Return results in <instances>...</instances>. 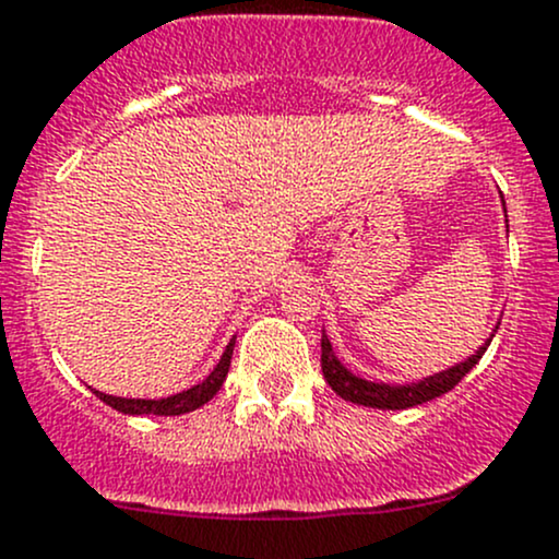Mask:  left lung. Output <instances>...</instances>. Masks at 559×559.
I'll use <instances>...</instances> for the list:
<instances>
[{
  "label": "left lung",
  "instance_id": "left-lung-1",
  "mask_svg": "<svg viewBox=\"0 0 559 559\" xmlns=\"http://www.w3.org/2000/svg\"><path fill=\"white\" fill-rule=\"evenodd\" d=\"M498 324L492 329V334L487 337V343L479 345V350L474 356H468L466 361L455 364V367L442 369L437 374H428V378L418 380V383H404V385H393V383H372V380H364L358 374L350 372V369L343 367L337 356H334L332 343H329L326 332L321 334V369H324L326 383L332 385V391L337 396H343L345 402L354 404H364V407H374V409H407V407H418L423 402H431V399L442 396L461 383L481 356H485L487 345L490 340L496 337Z\"/></svg>",
  "mask_w": 559,
  "mask_h": 559
}]
</instances>
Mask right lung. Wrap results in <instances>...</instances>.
<instances>
[{
	"mask_svg": "<svg viewBox=\"0 0 559 559\" xmlns=\"http://www.w3.org/2000/svg\"><path fill=\"white\" fill-rule=\"evenodd\" d=\"M233 348H235V337L230 340V343H227V348H225V354H222L219 364L211 369V374L203 380V383L187 388V391L174 393V396H166V399H122V396H109V393L96 391V388H91V391L96 393V396L102 399L104 404H109L111 409H117V413H126V415H185V413H192V409L203 407L205 402H211V399L216 396V391L222 388V383H225L227 372H230Z\"/></svg>",
	"mask_w": 559,
	"mask_h": 559,
	"instance_id": "obj_1",
	"label": "right lung"
}]
</instances>
